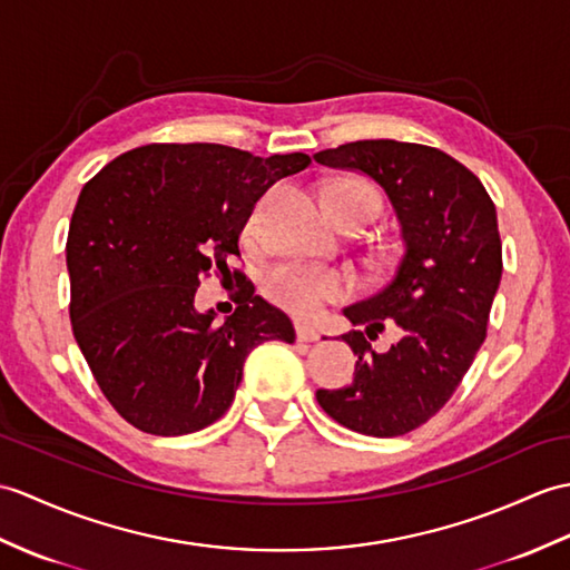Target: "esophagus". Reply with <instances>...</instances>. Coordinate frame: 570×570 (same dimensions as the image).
I'll list each match as a JSON object with an SVG mask.
<instances>
[{
  "instance_id": "34e87169",
  "label": "esophagus",
  "mask_w": 570,
  "mask_h": 570,
  "mask_svg": "<svg viewBox=\"0 0 570 570\" xmlns=\"http://www.w3.org/2000/svg\"><path fill=\"white\" fill-rule=\"evenodd\" d=\"M296 337L301 340V342H315L317 337H321V330H317L315 325H311V323H296Z\"/></svg>"
}]
</instances>
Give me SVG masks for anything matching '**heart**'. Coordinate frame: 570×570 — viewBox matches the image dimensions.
<instances>
[{
    "instance_id": "obj_1",
    "label": "heart",
    "mask_w": 570,
    "mask_h": 570,
    "mask_svg": "<svg viewBox=\"0 0 570 570\" xmlns=\"http://www.w3.org/2000/svg\"><path fill=\"white\" fill-rule=\"evenodd\" d=\"M325 206L337 223L345 218L374 220L381 210V196L364 179H335L323 189ZM259 214L255 210L247 220V230L257 228ZM352 279L347 272L335 267H317V264L286 262L276 264L264 276V296L276 306L294 315H313L325 303L350 296Z\"/></svg>"
}]
</instances>
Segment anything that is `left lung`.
Returning <instances> with one entry per match:
<instances>
[{"label": "left lung", "instance_id": "1", "mask_svg": "<svg viewBox=\"0 0 570 570\" xmlns=\"http://www.w3.org/2000/svg\"><path fill=\"white\" fill-rule=\"evenodd\" d=\"M313 157L381 184L403 240L389 282L342 311L364 325L342 335L360 356L354 381L315 399L347 430L399 436L440 413L483 345L502 274L495 204L471 169L428 145L356 140ZM386 326L400 342L374 353L367 340Z\"/></svg>", "mask_w": 570, "mask_h": 570}]
</instances>
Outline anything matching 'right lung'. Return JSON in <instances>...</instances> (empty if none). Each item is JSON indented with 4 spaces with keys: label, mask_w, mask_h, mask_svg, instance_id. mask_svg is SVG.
Segmentation results:
<instances>
[{
    "label": "right lung",
    "mask_w": 570,
    "mask_h": 570,
    "mask_svg": "<svg viewBox=\"0 0 570 570\" xmlns=\"http://www.w3.org/2000/svg\"><path fill=\"white\" fill-rule=\"evenodd\" d=\"M308 165L303 153L153 142L118 155L79 191L65 247L72 333L130 425L157 436L208 428L230 407L247 354L296 340L288 317L228 259L240 257L259 196ZM210 268L242 282L238 308L220 326L193 308Z\"/></svg>",
    "instance_id": "add662e5"
}]
</instances>
